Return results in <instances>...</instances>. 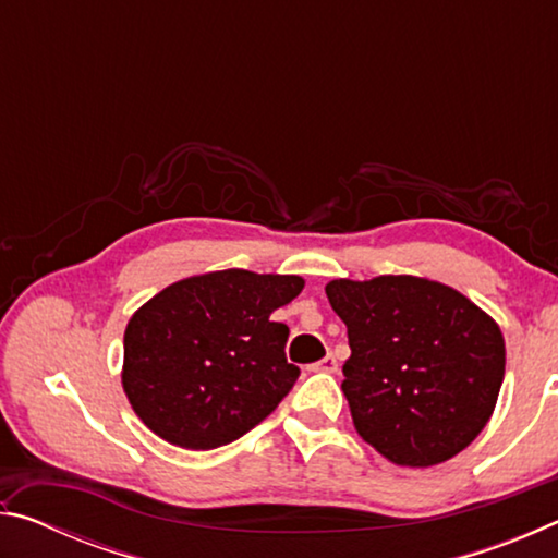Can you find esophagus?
Instances as JSON below:
<instances>
[{"label": "esophagus", "instance_id": "1", "mask_svg": "<svg viewBox=\"0 0 558 558\" xmlns=\"http://www.w3.org/2000/svg\"><path fill=\"white\" fill-rule=\"evenodd\" d=\"M337 359L332 356V354H327L323 362H317V364H310V372H323V374H335L337 372Z\"/></svg>", "mask_w": 558, "mask_h": 558}]
</instances>
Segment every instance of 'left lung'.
Returning a JSON list of instances; mask_svg holds the SVG:
<instances>
[{
  "label": "left lung",
  "mask_w": 558,
  "mask_h": 558,
  "mask_svg": "<svg viewBox=\"0 0 558 558\" xmlns=\"http://www.w3.org/2000/svg\"><path fill=\"white\" fill-rule=\"evenodd\" d=\"M352 356L342 391L359 436L393 465L430 468L487 426L505 379L502 329L446 282L329 280Z\"/></svg>",
  "instance_id": "1"
}]
</instances>
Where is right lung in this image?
Returning a JSON list of instances; mask_svg holds the SVG:
<instances>
[{"mask_svg": "<svg viewBox=\"0 0 558 558\" xmlns=\"http://www.w3.org/2000/svg\"><path fill=\"white\" fill-rule=\"evenodd\" d=\"M300 276L241 268L177 280L125 327L122 391L145 426L172 446H226L278 409L300 369L290 329L270 315L300 295Z\"/></svg>", "mask_w": 558, "mask_h": 558, "instance_id": "right-lung-1", "label": "right lung"}]
</instances>
